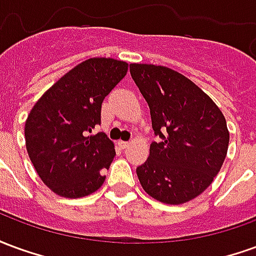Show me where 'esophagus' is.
<instances>
[{"label":"esophagus","mask_w":256,"mask_h":256,"mask_svg":"<svg viewBox=\"0 0 256 256\" xmlns=\"http://www.w3.org/2000/svg\"><path fill=\"white\" fill-rule=\"evenodd\" d=\"M118 145H119L122 150H126V148H128L130 142H128V141H119V142H118Z\"/></svg>","instance_id":"esophagus-1"}]
</instances>
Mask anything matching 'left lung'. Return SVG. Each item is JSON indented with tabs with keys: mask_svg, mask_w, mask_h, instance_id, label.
I'll return each mask as SVG.
<instances>
[{
	"mask_svg": "<svg viewBox=\"0 0 256 256\" xmlns=\"http://www.w3.org/2000/svg\"><path fill=\"white\" fill-rule=\"evenodd\" d=\"M130 74L162 138L150 144V158L137 167L140 184L162 203H186L208 188L225 162V116L198 84L172 68L133 63Z\"/></svg>",
	"mask_w": 256,
	"mask_h": 256,
	"instance_id": "obj_1",
	"label": "left lung"
}]
</instances>
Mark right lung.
<instances>
[{
	"instance_id": "add662e5",
	"label": "right lung",
	"mask_w": 256,
	"mask_h": 256,
	"mask_svg": "<svg viewBox=\"0 0 256 256\" xmlns=\"http://www.w3.org/2000/svg\"><path fill=\"white\" fill-rule=\"evenodd\" d=\"M128 67L115 58H88L49 88L28 114L27 154L42 182L58 196L84 198L106 181L115 145L106 134L92 130L100 124L106 96Z\"/></svg>"
}]
</instances>
